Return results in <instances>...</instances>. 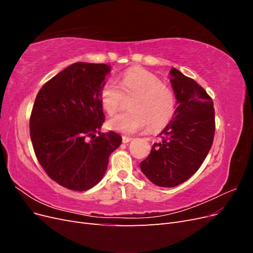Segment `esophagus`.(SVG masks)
Listing matches in <instances>:
<instances>
[{
  "label": "esophagus",
  "mask_w": 253,
  "mask_h": 253,
  "mask_svg": "<svg viewBox=\"0 0 253 253\" xmlns=\"http://www.w3.org/2000/svg\"><path fill=\"white\" fill-rule=\"evenodd\" d=\"M132 140L131 137H127V136H122V142L124 143H127Z\"/></svg>",
  "instance_id": "34e87169"
}]
</instances>
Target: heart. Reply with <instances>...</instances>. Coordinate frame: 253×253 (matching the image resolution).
I'll return each mask as SVG.
<instances>
[{"label": "heart", "mask_w": 253, "mask_h": 253, "mask_svg": "<svg viewBox=\"0 0 253 253\" xmlns=\"http://www.w3.org/2000/svg\"><path fill=\"white\" fill-rule=\"evenodd\" d=\"M103 110L114 115L129 102V112L117 115L108 122V127L124 134H134L148 126L157 131L168 126L176 111V97L155 75L141 68H129L119 79V85L105 81L99 91Z\"/></svg>", "instance_id": "b5f03b06"}]
</instances>
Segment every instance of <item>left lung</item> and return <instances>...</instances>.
I'll return each instance as SVG.
<instances>
[{
	"instance_id": "8db88e82",
	"label": "left lung",
	"mask_w": 253,
	"mask_h": 253,
	"mask_svg": "<svg viewBox=\"0 0 253 253\" xmlns=\"http://www.w3.org/2000/svg\"><path fill=\"white\" fill-rule=\"evenodd\" d=\"M172 87L178 106L160 133L162 141L152 145L140 163L147 177L159 187L172 188L188 180L202 166L212 147L215 113L207 91L192 78L172 67Z\"/></svg>"
}]
</instances>
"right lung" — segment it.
I'll list each match as a JSON object with an SVG mask.
<instances>
[{
  "label": "right lung",
  "instance_id": "1",
  "mask_svg": "<svg viewBox=\"0 0 253 253\" xmlns=\"http://www.w3.org/2000/svg\"><path fill=\"white\" fill-rule=\"evenodd\" d=\"M110 70L101 63H74L36 97L29 119L35 154L49 177L70 190L97 185L121 143L117 133L99 132L104 122L99 91Z\"/></svg>",
  "mask_w": 253,
  "mask_h": 253
}]
</instances>
